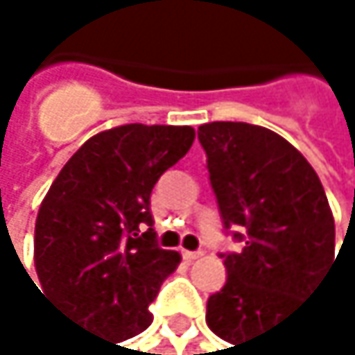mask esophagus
I'll return each mask as SVG.
<instances>
[{"label":"esophagus","instance_id":"34e87169","mask_svg":"<svg viewBox=\"0 0 355 355\" xmlns=\"http://www.w3.org/2000/svg\"><path fill=\"white\" fill-rule=\"evenodd\" d=\"M181 255L185 257L187 262H193V260H198V257H202L204 253H202V251H187V249H183V251H181Z\"/></svg>","mask_w":355,"mask_h":355}]
</instances>
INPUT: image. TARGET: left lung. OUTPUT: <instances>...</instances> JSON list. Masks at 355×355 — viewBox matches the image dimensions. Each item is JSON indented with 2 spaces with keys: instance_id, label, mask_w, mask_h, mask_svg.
<instances>
[{
  "instance_id": "1",
  "label": "left lung",
  "mask_w": 355,
  "mask_h": 355,
  "mask_svg": "<svg viewBox=\"0 0 355 355\" xmlns=\"http://www.w3.org/2000/svg\"><path fill=\"white\" fill-rule=\"evenodd\" d=\"M225 234V285L209 296L207 324L227 343L275 328L315 290L334 260V219L320 176L279 134L215 121L198 128Z\"/></svg>"
}]
</instances>
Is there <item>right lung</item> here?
I'll list each match as a JSON object with an SVG mask.
<instances>
[{
  "instance_id": "1",
  "label": "right lung",
  "mask_w": 355,
  "mask_h": 355,
  "mask_svg": "<svg viewBox=\"0 0 355 355\" xmlns=\"http://www.w3.org/2000/svg\"><path fill=\"white\" fill-rule=\"evenodd\" d=\"M196 138L189 125H121L89 138L35 219V270L67 318L112 343L153 322L151 304L181 255L162 249L151 191Z\"/></svg>"
}]
</instances>
